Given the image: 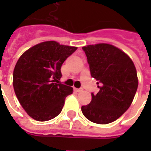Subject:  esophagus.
<instances>
[{
	"instance_id": "esophagus-1",
	"label": "esophagus",
	"mask_w": 151,
	"mask_h": 151,
	"mask_svg": "<svg viewBox=\"0 0 151 151\" xmlns=\"http://www.w3.org/2000/svg\"><path fill=\"white\" fill-rule=\"evenodd\" d=\"M74 90V91L75 92H82V89L81 88H73Z\"/></svg>"
}]
</instances>
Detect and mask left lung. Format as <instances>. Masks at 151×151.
<instances>
[{"mask_svg":"<svg viewBox=\"0 0 151 151\" xmlns=\"http://www.w3.org/2000/svg\"><path fill=\"white\" fill-rule=\"evenodd\" d=\"M92 78L99 91L91 93V102L82 106L83 115L96 124H106L121 116L136 94L138 80L129 56L113 45L98 43L83 47Z\"/></svg>","mask_w":151,"mask_h":151,"instance_id":"left-lung-1","label":"left lung"}]
</instances>
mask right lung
Returning a JSON list of instances; mask_svg holds the SVG:
<instances>
[{
    "instance_id": "right-lung-1",
    "label": "right lung",
    "mask_w": 151,
    "mask_h": 151,
    "mask_svg": "<svg viewBox=\"0 0 151 151\" xmlns=\"http://www.w3.org/2000/svg\"><path fill=\"white\" fill-rule=\"evenodd\" d=\"M76 47L47 41L26 51L18 59L13 75L15 95L27 113L38 121L58 116L73 88L61 84V65Z\"/></svg>"
}]
</instances>
